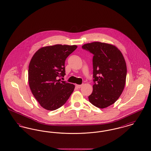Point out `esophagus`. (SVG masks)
I'll list each match as a JSON object with an SVG mask.
<instances>
[{"mask_svg": "<svg viewBox=\"0 0 151 151\" xmlns=\"http://www.w3.org/2000/svg\"><path fill=\"white\" fill-rule=\"evenodd\" d=\"M76 88H80L82 86V85H76Z\"/></svg>", "mask_w": 151, "mask_h": 151, "instance_id": "obj_1", "label": "esophagus"}]
</instances>
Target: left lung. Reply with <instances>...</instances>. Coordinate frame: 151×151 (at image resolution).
<instances>
[{"mask_svg":"<svg viewBox=\"0 0 151 151\" xmlns=\"http://www.w3.org/2000/svg\"><path fill=\"white\" fill-rule=\"evenodd\" d=\"M82 48L94 55V84L89 101L97 108H107L119 99L125 86L124 58L116 46L109 43L94 42L84 44Z\"/></svg>","mask_w":151,"mask_h":151,"instance_id":"1","label":"left lung"}]
</instances>
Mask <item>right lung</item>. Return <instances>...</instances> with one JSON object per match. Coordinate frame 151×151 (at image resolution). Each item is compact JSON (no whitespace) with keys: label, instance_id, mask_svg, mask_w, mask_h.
I'll list each match as a JSON object with an SVG mask.
<instances>
[{"label":"right lung","instance_id":"obj_1","mask_svg":"<svg viewBox=\"0 0 151 151\" xmlns=\"http://www.w3.org/2000/svg\"><path fill=\"white\" fill-rule=\"evenodd\" d=\"M77 47L59 44L45 46L32 58L28 70L29 87L44 109L52 111L60 108L73 92V84L58 79L65 75V60Z\"/></svg>","mask_w":151,"mask_h":151}]
</instances>
